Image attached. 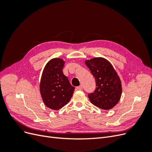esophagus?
<instances>
[{"label":"esophagus","instance_id":"34e87169","mask_svg":"<svg viewBox=\"0 0 152 152\" xmlns=\"http://www.w3.org/2000/svg\"><path fill=\"white\" fill-rule=\"evenodd\" d=\"M77 89L78 90H82V86H78V87H77Z\"/></svg>","mask_w":152,"mask_h":152}]
</instances>
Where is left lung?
I'll return each mask as SVG.
<instances>
[{
    "instance_id": "8db88e82",
    "label": "left lung",
    "mask_w": 152,
    "mask_h": 152,
    "mask_svg": "<svg viewBox=\"0 0 152 152\" xmlns=\"http://www.w3.org/2000/svg\"><path fill=\"white\" fill-rule=\"evenodd\" d=\"M85 64L96 83L95 91L88 95L90 102L103 110L112 109L118 103L122 92L121 80L117 72L109 61L102 57L86 60Z\"/></svg>"
}]
</instances>
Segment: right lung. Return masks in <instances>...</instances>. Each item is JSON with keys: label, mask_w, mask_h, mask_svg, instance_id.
Masks as SVG:
<instances>
[{"label": "right lung", "mask_w": 152, "mask_h": 152, "mask_svg": "<svg viewBox=\"0 0 152 152\" xmlns=\"http://www.w3.org/2000/svg\"><path fill=\"white\" fill-rule=\"evenodd\" d=\"M65 61L53 58L45 65L40 82V93L47 107L57 110L66 105L70 100L75 87L63 74L62 69Z\"/></svg>", "instance_id": "right-lung-1"}]
</instances>
